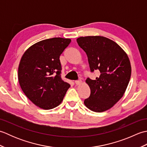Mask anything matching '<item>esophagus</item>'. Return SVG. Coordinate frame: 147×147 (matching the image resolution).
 Segmentation results:
<instances>
[{
  "label": "esophagus",
  "mask_w": 147,
  "mask_h": 147,
  "mask_svg": "<svg viewBox=\"0 0 147 147\" xmlns=\"http://www.w3.org/2000/svg\"><path fill=\"white\" fill-rule=\"evenodd\" d=\"M82 80H76V81H75V82H74V83H75V84H76V85H80V84L81 83H82Z\"/></svg>",
  "instance_id": "1"
}]
</instances>
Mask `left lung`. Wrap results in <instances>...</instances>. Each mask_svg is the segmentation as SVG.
I'll return each mask as SVG.
<instances>
[{
    "instance_id": "1",
    "label": "left lung",
    "mask_w": 147,
    "mask_h": 147,
    "mask_svg": "<svg viewBox=\"0 0 147 147\" xmlns=\"http://www.w3.org/2000/svg\"><path fill=\"white\" fill-rule=\"evenodd\" d=\"M76 41L87 55L90 71L100 73L95 80L86 79L91 92L84 104L93 112L107 111L119 100L128 85L131 74L129 58L119 45L104 36H82Z\"/></svg>"
}]
</instances>
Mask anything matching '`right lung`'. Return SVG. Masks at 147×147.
Returning a JSON list of instances; mask_svg holds the SVG:
<instances>
[{
	"instance_id": "obj_1",
	"label": "right lung",
	"mask_w": 147,
	"mask_h": 147,
	"mask_svg": "<svg viewBox=\"0 0 147 147\" xmlns=\"http://www.w3.org/2000/svg\"><path fill=\"white\" fill-rule=\"evenodd\" d=\"M71 40L52 38L36 43L22 56L18 80L24 94L38 107L52 109L62 102L69 83L61 78L59 57Z\"/></svg>"
}]
</instances>
